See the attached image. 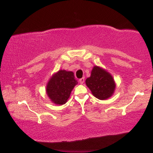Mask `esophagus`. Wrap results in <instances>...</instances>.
I'll list each match as a JSON object with an SVG mask.
<instances>
[{"label": "esophagus", "instance_id": "esophagus-1", "mask_svg": "<svg viewBox=\"0 0 153 153\" xmlns=\"http://www.w3.org/2000/svg\"><path fill=\"white\" fill-rule=\"evenodd\" d=\"M84 81H85V79H84V78H80V80H79V82H80V84H83Z\"/></svg>", "mask_w": 153, "mask_h": 153}]
</instances>
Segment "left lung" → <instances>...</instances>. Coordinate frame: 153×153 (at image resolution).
<instances>
[{
    "mask_svg": "<svg viewBox=\"0 0 153 153\" xmlns=\"http://www.w3.org/2000/svg\"><path fill=\"white\" fill-rule=\"evenodd\" d=\"M85 84L92 94L99 100H106L114 94L116 83L112 75L101 67L95 65Z\"/></svg>",
    "mask_w": 153,
    "mask_h": 153,
    "instance_id": "left-lung-1",
    "label": "left lung"
}]
</instances>
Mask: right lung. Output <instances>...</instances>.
Here are the masks:
<instances>
[{
    "instance_id": "add662e5",
    "label": "right lung",
    "mask_w": 153,
    "mask_h": 153,
    "mask_svg": "<svg viewBox=\"0 0 153 153\" xmlns=\"http://www.w3.org/2000/svg\"><path fill=\"white\" fill-rule=\"evenodd\" d=\"M78 84L74 73L65 70H59L52 75L46 86V93L52 103L65 104L71 96V91Z\"/></svg>"
}]
</instances>
